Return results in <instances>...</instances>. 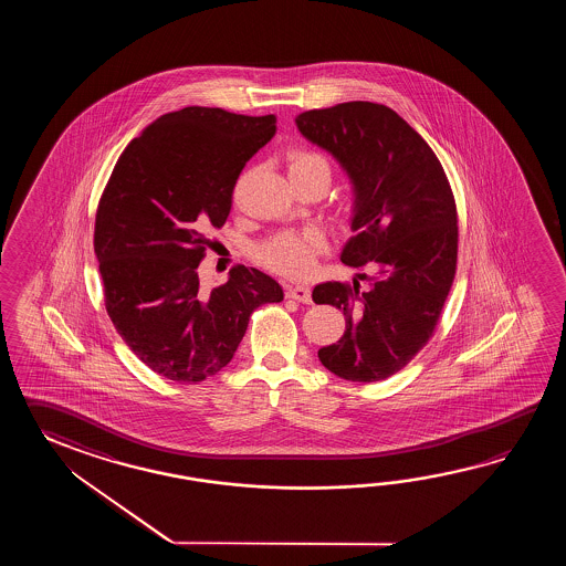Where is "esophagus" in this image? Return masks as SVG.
<instances>
[{"mask_svg": "<svg viewBox=\"0 0 566 566\" xmlns=\"http://www.w3.org/2000/svg\"><path fill=\"white\" fill-rule=\"evenodd\" d=\"M285 295H287L289 300L300 301V303H305V305L312 303V289L307 287V285H287Z\"/></svg>", "mask_w": 566, "mask_h": 566, "instance_id": "1", "label": "esophagus"}]
</instances>
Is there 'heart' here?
Listing matches in <instances>:
<instances>
[{
	"instance_id": "1",
	"label": "heart",
	"mask_w": 566,
	"mask_h": 566,
	"mask_svg": "<svg viewBox=\"0 0 566 566\" xmlns=\"http://www.w3.org/2000/svg\"><path fill=\"white\" fill-rule=\"evenodd\" d=\"M325 168L327 159L317 151L293 149L289 154V174H300L307 169ZM327 239L317 227L301 230H283L256 247V259L263 265L287 277H303L312 273L317 256L325 253Z\"/></svg>"
}]
</instances>
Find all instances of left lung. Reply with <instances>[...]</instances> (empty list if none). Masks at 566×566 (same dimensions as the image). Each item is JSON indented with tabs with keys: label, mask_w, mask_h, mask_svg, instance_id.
Returning a JSON list of instances; mask_svg holds the SVG:
<instances>
[{
	"label": "left lung",
	"mask_w": 566,
	"mask_h": 566,
	"mask_svg": "<svg viewBox=\"0 0 566 566\" xmlns=\"http://www.w3.org/2000/svg\"><path fill=\"white\" fill-rule=\"evenodd\" d=\"M295 123L336 157L354 190V237L342 263L376 266L361 293L356 279L313 289L315 303L346 315L344 336L317 356L344 380L378 382L419 354L443 312L458 266L453 192L433 149L392 108L352 101L305 111Z\"/></svg>",
	"instance_id": "1"
}]
</instances>
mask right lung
<instances>
[{"instance_id":"1","label":"right lung","mask_w":566,"mask_h":566,"mask_svg":"<svg viewBox=\"0 0 566 566\" xmlns=\"http://www.w3.org/2000/svg\"><path fill=\"white\" fill-rule=\"evenodd\" d=\"M277 117L186 107L154 120L125 147L95 222L108 317L154 373L196 385L234 356L251 313L283 301L275 279L234 266L206 293L198 265L229 218L244 164L271 142Z\"/></svg>"}]
</instances>
